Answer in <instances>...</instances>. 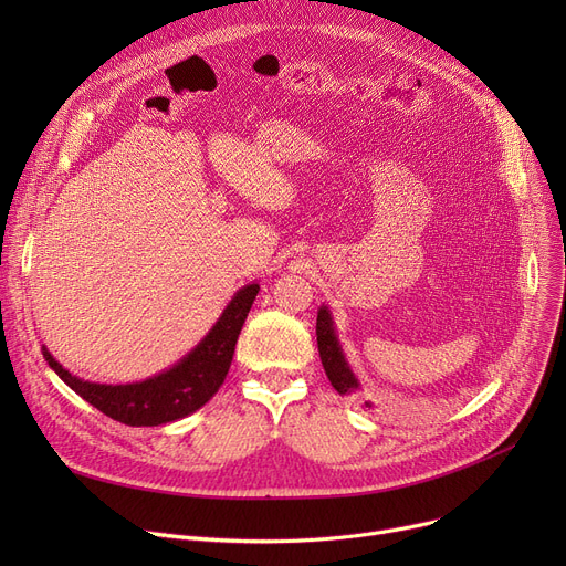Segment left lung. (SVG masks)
I'll return each mask as SVG.
<instances>
[{"label":"left lung","mask_w":566,"mask_h":566,"mask_svg":"<svg viewBox=\"0 0 566 566\" xmlns=\"http://www.w3.org/2000/svg\"><path fill=\"white\" fill-rule=\"evenodd\" d=\"M316 344H318V355H321V363H323V369H325V376L331 378L333 388L339 392V395H353L360 390V380L355 378L346 355H344V348L339 344V337H337V331H335V321H333V314L331 310L321 305L318 307V316H316ZM367 408H371L369 401H365Z\"/></svg>","instance_id":"obj_1"}]
</instances>
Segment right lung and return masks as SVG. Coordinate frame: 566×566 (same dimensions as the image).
Returning a JSON list of instances; mask_svg holds the SVG:
<instances>
[{"label": "right lung", "instance_id": "add662e5", "mask_svg": "<svg viewBox=\"0 0 566 566\" xmlns=\"http://www.w3.org/2000/svg\"><path fill=\"white\" fill-rule=\"evenodd\" d=\"M256 293V282L238 289L213 328L188 355L169 369L137 382L107 385L77 378L59 365L45 346L41 348L43 358L75 395L116 422L128 427H160L176 422L199 410L220 390Z\"/></svg>", "mask_w": 566, "mask_h": 566}]
</instances>
